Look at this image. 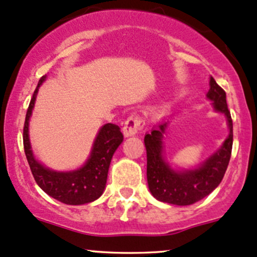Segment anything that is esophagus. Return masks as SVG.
<instances>
[{
	"mask_svg": "<svg viewBox=\"0 0 257 257\" xmlns=\"http://www.w3.org/2000/svg\"><path fill=\"white\" fill-rule=\"evenodd\" d=\"M146 122L142 117H140L139 115H132L126 120L125 125L122 127V132L125 135V137H131L135 136L137 132L141 131L145 127Z\"/></svg>",
	"mask_w": 257,
	"mask_h": 257,
	"instance_id": "34e87169",
	"label": "esophagus"
}]
</instances>
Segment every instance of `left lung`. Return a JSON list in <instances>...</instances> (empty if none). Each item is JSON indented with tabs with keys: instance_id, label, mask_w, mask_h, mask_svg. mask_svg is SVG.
<instances>
[{
	"instance_id": "left-lung-1",
	"label": "left lung",
	"mask_w": 257,
	"mask_h": 257,
	"mask_svg": "<svg viewBox=\"0 0 257 257\" xmlns=\"http://www.w3.org/2000/svg\"><path fill=\"white\" fill-rule=\"evenodd\" d=\"M207 98L212 101L214 111L227 118L229 135L219 150L197 168L176 170L167 161L163 139L169 121H163L145 136L148 187L158 201L176 206L192 205L211 194L224 176L233 147V121L228 110L225 92L213 77L209 78Z\"/></svg>"
}]
</instances>
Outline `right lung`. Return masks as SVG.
<instances>
[{"instance_id": "right-lung-1", "label": "right lung", "mask_w": 257, "mask_h": 257, "mask_svg": "<svg viewBox=\"0 0 257 257\" xmlns=\"http://www.w3.org/2000/svg\"><path fill=\"white\" fill-rule=\"evenodd\" d=\"M46 79L40 78L37 89L34 90L29 107L27 110L26 122L23 128V145L27 161L35 181L43 191L55 200L66 205H84L95 201L103 195L106 185L110 162L115 151L122 143L123 135L115 123H105L101 126L93 143L90 156L79 169L72 172H56L46 168L35 158L29 140V120L37 99L38 90Z\"/></svg>"}]
</instances>
